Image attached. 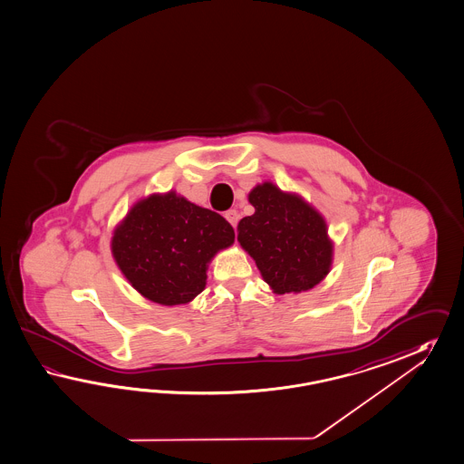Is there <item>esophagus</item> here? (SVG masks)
Masks as SVG:
<instances>
[{
  "instance_id": "obj_1",
  "label": "esophagus",
  "mask_w": 464,
  "mask_h": 464,
  "mask_svg": "<svg viewBox=\"0 0 464 464\" xmlns=\"http://www.w3.org/2000/svg\"><path fill=\"white\" fill-rule=\"evenodd\" d=\"M226 218H227V222H228V224H230V226L234 227V228H236V226H237V222H238L237 210H228V212H226Z\"/></svg>"
}]
</instances>
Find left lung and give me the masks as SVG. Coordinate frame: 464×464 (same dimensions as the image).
I'll return each instance as SVG.
<instances>
[{
	"label": "left lung",
	"instance_id": "left-lung-1",
	"mask_svg": "<svg viewBox=\"0 0 464 464\" xmlns=\"http://www.w3.org/2000/svg\"><path fill=\"white\" fill-rule=\"evenodd\" d=\"M256 208L237 226L240 247L276 295L309 291L328 276L333 240L323 215L301 195L262 181L249 191Z\"/></svg>",
	"mask_w": 464,
	"mask_h": 464
}]
</instances>
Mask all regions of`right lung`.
I'll list each match as a JSON object with an SVG mask.
<instances>
[{
	"instance_id": "obj_1",
	"label": "right lung",
	"mask_w": 464,
	"mask_h": 464,
	"mask_svg": "<svg viewBox=\"0 0 464 464\" xmlns=\"http://www.w3.org/2000/svg\"><path fill=\"white\" fill-rule=\"evenodd\" d=\"M234 238V228L222 215L169 190L132 205L112 232L111 252L141 296L177 306L202 293L208 264Z\"/></svg>"
}]
</instances>
